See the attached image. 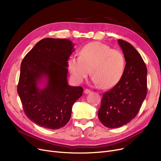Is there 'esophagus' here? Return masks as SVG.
<instances>
[{
	"instance_id": "34e87169",
	"label": "esophagus",
	"mask_w": 161,
	"mask_h": 161,
	"mask_svg": "<svg viewBox=\"0 0 161 161\" xmlns=\"http://www.w3.org/2000/svg\"><path fill=\"white\" fill-rule=\"evenodd\" d=\"M91 91L89 90V89H85V91H84V92H85L86 94H89V93H90Z\"/></svg>"
}]
</instances>
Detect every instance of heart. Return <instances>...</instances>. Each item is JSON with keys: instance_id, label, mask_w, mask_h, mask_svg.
I'll return each instance as SVG.
<instances>
[{"instance_id": "b5f03b06", "label": "heart", "mask_w": 161, "mask_h": 161, "mask_svg": "<svg viewBox=\"0 0 161 161\" xmlns=\"http://www.w3.org/2000/svg\"><path fill=\"white\" fill-rule=\"evenodd\" d=\"M125 66V57L120 51L99 42L83 46L79 57H71L68 61V69L75 82H82L91 72L92 81L103 89L112 88L119 83Z\"/></svg>"}]
</instances>
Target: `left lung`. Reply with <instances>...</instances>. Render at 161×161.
Masks as SVG:
<instances>
[{"label":"left lung","mask_w":161,"mask_h":161,"mask_svg":"<svg viewBox=\"0 0 161 161\" xmlns=\"http://www.w3.org/2000/svg\"><path fill=\"white\" fill-rule=\"evenodd\" d=\"M126 65L121 80L103 95L98 112L100 121L108 128H119L138 114L147 95V68L129 42L118 40Z\"/></svg>","instance_id":"1"}]
</instances>
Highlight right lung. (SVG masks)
Returning <instances> with one entry per match:
<instances>
[{
    "instance_id": "add662e5",
    "label": "right lung",
    "mask_w": 161,
    "mask_h": 161,
    "mask_svg": "<svg viewBox=\"0 0 161 161\" xmlns=\"http://www.w3.org/2000/svg\"><path fill=\"white\" fill-rule=\"evenodd\" d=\"M74 44L67 39L41 40L21 64L18 92L25 114L37 125L58 129L69 121L81 87L69 85L68 60Z\"/></svg>"
}]
</instances>
